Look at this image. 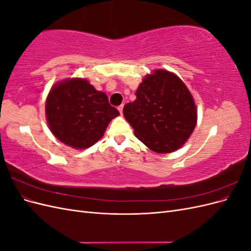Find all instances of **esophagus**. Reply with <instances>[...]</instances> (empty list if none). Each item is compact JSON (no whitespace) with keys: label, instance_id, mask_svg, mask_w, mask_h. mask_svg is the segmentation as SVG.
<instances>
[{"label":"esophagus","instance_id":"esophagus-1","mask_svg":"<svg viewBox=\"0 0 251 251\" xmlns=\"http://www.w3.org/2000/svg\"><path fill=\"white\" fill-rule=\"evenodd\" d=\"M123 110H124V104H121V105H119V107H118V111H119V113L121 114V115H123Z\"/></svg>","mask_w":251,"mask_h":251}]
</instances>
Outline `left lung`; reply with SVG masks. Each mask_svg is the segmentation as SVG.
<instances>
[{"label":"left lung","instance_id":"obj_1","mask_svg":"<svg viewBox=\"0 0 251 251\" xmlns=\"http://www.w3.org/2000/svg\"><path fill=\"white\" fill-rule=\"evenodd\" d=\"M127 102L124 116L144 146L158 154L179 150L197 125V107L185 83L176 74L156 69L146 75Z\"/></svg>","mask_w":251,"mask_h":251}]
</instances>
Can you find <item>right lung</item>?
Here are the masks:
<instances>
[{"instance_id": "1", "label": "right lung", "mask_w": 251, "mask_h": 251, "mask_svg": "<svg viewBox=\"0 0 251 251\" xmlns=\"http://www.w3.org/2000/svg\"><path fill=\"white\" fill-rule=\"evenodd\" d=\"M46 119L49 130L66 146L83 150L100 140L119 112L108 96L88 79L72 77L53 86L47 96Z\"/></svg>"}]
</instances>
